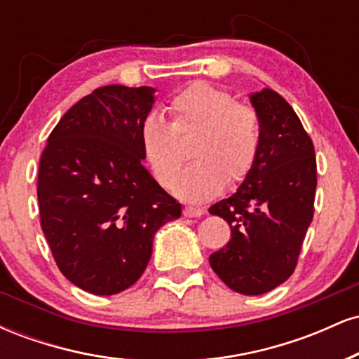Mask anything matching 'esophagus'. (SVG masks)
Listing matches in <instances>:
<instances>
[{
	"label": "esophagus",
	"instance_id": "esophagus-1",
	"mask_svg": "<svg viewBox=\"0 0 359 359\" xmlns=\"http://www.w3.org/2000/svg\"><path fill=\"white\" fill-rule=\"evenodd\" d=\"M203 214H204V209H201V208H191V205L184 208L185 217H201Z\"/></svg>",
	"mask_w": 359,
	"mask_h": 359
}]
</instances>
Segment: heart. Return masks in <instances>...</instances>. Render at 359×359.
<instances>
[{
	"label": "heart",
	"instance_id": "1",
	"mask_svg": "<svg viewBox=\"0 0 359 359\" xmlns=\"http://www.w3.org/2000/svg\"><path fill=\"white\" fill-rule=\"evenodd\" d=\"M172 125L151 113L140 125V145L151 174L170 187L184 165L179 138L196 133L192 163L175 192L192 203L211 199L224 182L245 180L259 151V119L253 108L240 104L228 90L208 82H192L170 101Z\"/></svg>",
	"mask_w": 359,
	"mask_h": 359
}]
</instances>
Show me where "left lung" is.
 I'll return each instance as SVG.
<instances>
[{
  "label": "left lung",
  "mask_w": 359,
  "mask_h": 359,
  "mask_svg": "<svg viewBox=\"0 0 359 359\" xmlns=\"http://www.w3.org/2000/svg\"><path fill=\"white\" fill-rule=\"evenodd\" d=\"M250 100L259 119V151L238 191L209 208L231 228V240L209 263L231 290L262 295L297 266L314 217L317 165L311 137L278 93L263 89Z\"/></svg>",
  "instance_id": "1"
}]
</instances>
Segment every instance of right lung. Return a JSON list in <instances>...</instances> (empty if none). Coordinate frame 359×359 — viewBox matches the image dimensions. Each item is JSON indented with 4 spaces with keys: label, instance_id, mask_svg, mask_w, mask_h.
<instances>
[{
    "label": "right lung",
    "instance_id": "right-lung-1",
    "mask_svg": "<svg viewBox=\"0 0 359 359\" xmlns=\"http://www.w3.org/2000/svg\"><path fill=\"white\" fill-rule=\"evenodd\" d=\"M154 93L147 86L94 89L60 118L40 156V224L62 275L89 294L133 285L155 233L182 214L142 165L140 125Z\"/></svg>",
    "mask_w": 359,
    "mask_h": 359
}]
</instances>
